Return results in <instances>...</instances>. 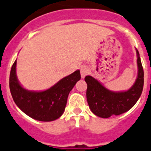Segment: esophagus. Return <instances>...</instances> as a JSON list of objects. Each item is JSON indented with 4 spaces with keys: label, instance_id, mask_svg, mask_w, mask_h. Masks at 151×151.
Returning a JSON list of instances; mask_svg holds the SVG:
<instances>
[{
    "label": "esophagus",
    "instance_id": "obj_1",
    "mask_svg": "<svg viewBox=\"0 0 151 151\" xmlns=\"http://www.w3.org/2000/svg\"><path fill=\"white\" fill-rule=\"evenodd\" d=\"M80 73H81V76L82 78H85V77L87 76V75L89 74L90 73V69L89 68H88L87 66H82L80 69Z\"/></svg>",
    "mask_w": 151,
    "mask_h": 151
}]
</instances>
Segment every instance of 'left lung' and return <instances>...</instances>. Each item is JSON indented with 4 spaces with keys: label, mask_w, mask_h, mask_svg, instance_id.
Returning a JSON list of instances; mask_svg holds the SVG:
<instances>
[{
    "label": "left lung",
    "mask_w": 151,
    "mask_h": 151,
    "mask_svg": "<svg viewBox=\"0 0 151 151\" xmlns=\"http://www.w3.org/2000/svg\"><path fill=\"white\" fill-rule=\"evenodd\" d=\"M136 51L138 67L137 77L134 86L127 91H111L92 76H86V98L90 109L95 115L103 118H108L111 115H119L130 110L136 104L144 87V69L138 51L137 50Z\"/></svg>",
    "instance_id": "1"
}]
</instances>
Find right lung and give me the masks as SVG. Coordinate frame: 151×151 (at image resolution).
Masks as SVG:
<instances>
[{"mask_svg":"<svg viewBox=\"0 0 151 151\" xmlns=\"http://www.w3.org/2000/svg\"><path fill=\"white\" fill-rule=\"evenodd\" d=\"M17 60L10 73V90L18 108L33 119L52 122L63 114L70 91L78 80L80 71L76 70L46 91H28L20 86L16 75Z\"/></svg>","mask_w":151,"mask_h":151,"instance_id":"obj_1","label":"right lung"}]
</instances>
